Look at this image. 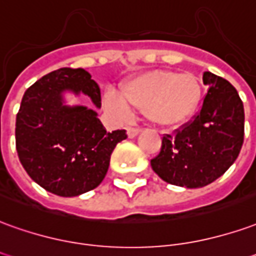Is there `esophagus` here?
<instances>
[{"mask_svg": "<svg viewBox=\"0 0 256 256\" xmlns=\"http://www.w3.org/2000/svg\"><path fill=\"white\" fill-rule=\"evenodd\" d=\"M141 132V128H128V138H134L137 134L140 133Z\"/></svg>", "mask_w": 256, "mask_h": 256, "instance_id": "esophagus-1", "label": "esophagus"}]
</instances>
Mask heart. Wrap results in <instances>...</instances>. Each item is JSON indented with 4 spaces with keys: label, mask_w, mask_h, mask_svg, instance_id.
<instances>
[{
    "label": "heart",
    "mask_w": 256,
    "mask_h": 256,
    "mask_svg": "<svg viewBox=\"0 0 256 256\" xmlns=\"http://www.w3.org/2000/svg\"><path fill=\"white\" fill-rule=\"evenodd\" d=\"M122 94L110 90L104 96L105 110L116 119L128 120L133 105L159 126H178L194 115L202 87L191 73L151 70L124 83Z\"/></svg>",
    "instance_id": "obj_1"
}]
</instances>
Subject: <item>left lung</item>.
I'll return each mask as SVG.
<instances>
[{
    "instance_id": "8db88e82",
    "label": "left lung",
    "mask_w": 256,
    "mask_h": 256,
    "mask_svg": "<svg viewBox=\"0 0 256 256\" xmlns=\"http://www.w3.org/2000/svg\"><path fill=\"white\" fill-rule=\"evenodd\" d=\"M208 91L192 119L162 138L151 166L166 183L198 188L220 178L233 165L244 142V106L226 78L204 72Z\"/></svg>"
}]
</instances>
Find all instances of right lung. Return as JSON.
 Segmentation results:
<instances>
[{"label": "right lung", "mask_w": 256, "mask_h": 256, "mask_svg": "<svg viewBox=\"0 0 256 256\" xmlns=\"http://www.w3.org/2000/svg\"><path fill=\"white\" fill-rule=\"evenodd\" d=\"M83 92L101 108V90L84 69L62 68L30 86L16 115V151L28 174L52 194L76 196L98 187L126 130L108 133L97 112L64 105L62 92Z\"/></svg>", "instance_id": "right-lung-1"}]
</instances>
